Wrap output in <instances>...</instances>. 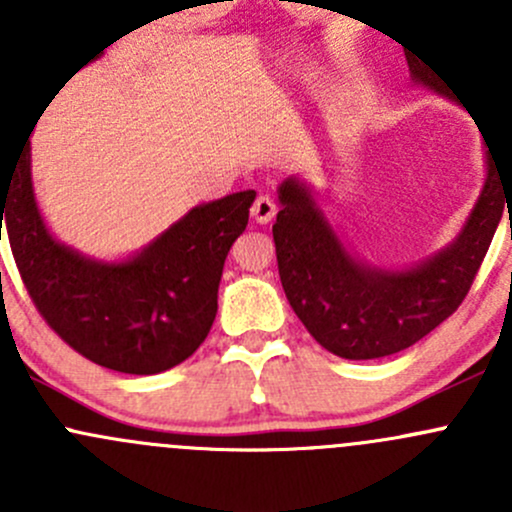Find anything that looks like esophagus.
I'll return each mask as SVG.
<instances>
[{
    "mask_svg": "<svg viewBox=\"0 0 512 512\" xmlns=\"http://www.w3.org/2000/svg\"><path fill=\"white\" fill-rule=\"evenodd\" d=\"M275 213H277V205L270 195H260V198L252 203V220H255V223H260V225L272 223Z\"/></svg>",
    "mask_w": 512,
    "mask_h": 512,
    "instance_id": "obj_1",
    "label": "esophagus"
}]
</instances>
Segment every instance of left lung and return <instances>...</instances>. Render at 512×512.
<instances>
[{"instance_id": "obj_1", "label": "left lung", "mask_w": 512, "mask_h": 512, "mask_svg": "<svg viewBox=\"0 0 512 512\" xmlns=\"http://www.w3.org/2000/svg\"><path fill=\"white\" fill-rule=\"evenodd\" d=\"M406 61L416 86L456 98L426 61L416 56ZM277 200L280 213L272 235L294 314L327 352L342 359H381L409 349L456 312L498 230L503 208H510L512 180L500 178L488 146L483 188L461 232L426 260L396 270L356 257L329 223L317 190L299 175L282 180Z\"/></svg>"}]
</instances>
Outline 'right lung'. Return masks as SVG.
Returning a JSON list of instances; mask_svg holds the SVG:
<instances>
[{"label":"right lung","instance_id":"right-lung-1","mask_svg":"<svg viewBox=\"0 0 512 512\" xmlns=\"http://www.w3.org/2000/svg\"><path fill=\"white\" fill-rule=\"evenodd\" d=\"M255 195L240 190L195 205L133 255L98 260L56 240L44 223L27 141L0 178V240L4 223L29 297L71 349L121 374H160L208 337L225 257Z\"/></svg>","mask_w":512,"mask_h":512}]
</instances>
